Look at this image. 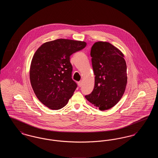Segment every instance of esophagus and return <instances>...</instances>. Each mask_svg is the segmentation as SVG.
I'll return each mask as SVG.
<instances>
[{
  "label": "esophagus",
  "mask_w": 158,
  "mask_h": 158,
  "mask_svg": "<svg viewBox=\"0 0 158 158\" xmlns=\"http://www.w3.org/2000/svg\"><path fill=\"white\" fill-rule=\"evenodd\" d=\"M78 85H79V87L82 86V81H80L79 82H78Z\"/></svg>",
  "instance_id": "esophagus-1"
}]
</instances>
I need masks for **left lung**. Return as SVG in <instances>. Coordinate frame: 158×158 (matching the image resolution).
Returning <instances> with one entry per match:
<instances>
[{"label": "left lung", "instance_id": "obj_1", "mask_svg": "<svg viewBox=\"0 0 158 158\" xmlns=\"http://www.w3.org/2000/svg\"><path fill=\"white\" fill-rule=\"evenodd\" d=\"M95 85L85 98L101 111L116 105L123 97L127 82L124 54L108 42L98 41L90 50Z\"/></svg>", "mask_w": 158, "mask_h": 158}]
</instances>
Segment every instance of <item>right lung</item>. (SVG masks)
<instances>
[{"mask_svg": "<svg viewBox=\"0 0 158 158\" xmlns=\"http://www.w3.org/2000/svg\"><path fill=\"white\" fill-rule=\"evenodd\" d=\"M84 41L57 39L41 45L31 63L30 79L36 97L53 110L68 104L77 84L72 78L70 56L84 48Z\"/></svg>", "mask_w": 158, "mask_h": 158, "instance_id": "1", "label": "right lung"}]
</instances>
